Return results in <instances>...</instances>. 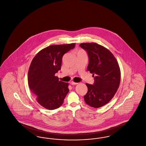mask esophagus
Segmentation results:
<instances>
[{"instance_id": "34e87169", "label": "esophagus", "mask_w": 146, "mask_h": 146, "mask_svg": "<svg viewBox=\"0 0 146 146\" xmlns=\"http://www.w3.org/2000/svg\"><path fill=\"white\" fill-rule=\"evenodd\" d=\"M77 83H76V82H74L73 81H72V82H70V84H72V85H76L77 84Z\"/></svg>"}]
</instances>
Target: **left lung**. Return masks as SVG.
Returning a JSON list of instances; mask_svg holds the SVG:
<instances>
[{"label": "left lung", "instance_id": "obj_1", "mask_svg": "<svg viewBox=\"0 0 146 146\" xmlns=\"http://www.w3.org/2000/svg\"><path fill=\"white\" fill-rule=\"evenodd\" d=\"M79 46L88 54L87 70L94 77L93 85L86 84L88 92L84 96L85 102L94 108L101 107L118 90L121 77L118 62L109 50L97 43H82Z\"/></svg>", "mask_w": 146, "mask_h": 146}]
</instances>
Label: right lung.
Here are the masks:
<instances>
[{"instance_id": "add662e5", "label": "right lung", "mask_w": 146, "mask_h": 146, "mask_svg": "<svg viewBox=\"0 0 146 146\" xmlns=\"http://www.w3.org/2000/svg\"><path fill=\"white\" fill-rule=\"evenodd\" d=\"M75 45L74 43L50 45L40 50L31 63L28 86L36 101L48 110L62 106L69 92L68 83L59 81L55 74L61 70L63 55Z\"/></svg>"}]
</instances>
